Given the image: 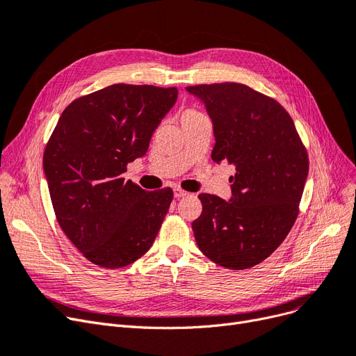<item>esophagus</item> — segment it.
Masks as SVG:
<instances>
[{
  "label": "esophagus",
  "instance_id": "34e87169",
  "mask_svg": "<svg viewBox=\"0 0 356 356\" xmlns=\"http://www.w3.org/2000/svg\"><path fill=\"white\" fill-rule=\"evenodd\" d=\"M175 198L176 200H180V198H185V196H188L189 193L186 192V191H183V189H180V188H175Z\"/></svg>",
  "mask_w": 356,
  "mask_h": 356
}]
</instances>
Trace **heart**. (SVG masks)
<instances>
[{
    "mask_svg": "<svg viewBox=\"0 0 356 356\" xmlns=\"http://www.w3.org/2000/svg\"><path fill=\"white\" fill-rule=\"evenodd\" d=\"M200 114H202V113H200L198 110L186 108V110H183V111H181V114H180V120H185V118H191V117H196V115H200Z\"/></svg>",
    "mask_w": 356,
    "mask_h": 356,
    "instance_id": "b5f03b06",
    "label": "heart"
}]
</instances>
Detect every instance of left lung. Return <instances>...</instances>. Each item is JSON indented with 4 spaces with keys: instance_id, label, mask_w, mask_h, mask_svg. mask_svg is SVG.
Listing matches in <instances>:
<instances>
[{
    "instance_id": "left-lung-1",
    "label": "left lung",
    "mask_w": 356,
    "mask_h": 356,
    "mask_svg": "<svg viewBox=\"0 0 356 356\" xmlns=\"http://www.w3.org/2000/svg\"><path fill=\"white\" fill-rule=\"evenodd\" d=\"M186 89L213 120V161L236 167L230 201L200 195L195 241L221 267L251 268L268 258L295 225L309 168L307 148L289 113L252 88L225 82Z\"/></svg>"
}]
</instances>
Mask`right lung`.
<instances>
[{"label": "right lung", "instance_id": "right-lung-1", "mask_svg": "<svg viewBox=\"0 0 356 356\" xmlns=\"http://www.w3.org/2000/svg\"><path fill=\"white\" fill-rule=\"evenodd\" d=\"M177 99L176 88L115 83L70 102L44 151L56 218L82 255L104 268L139 259L154 243L173 191L124 180L127 164Z\"/></svg>", "mask_w": 356, "mask_h": 356}]
</instances>
